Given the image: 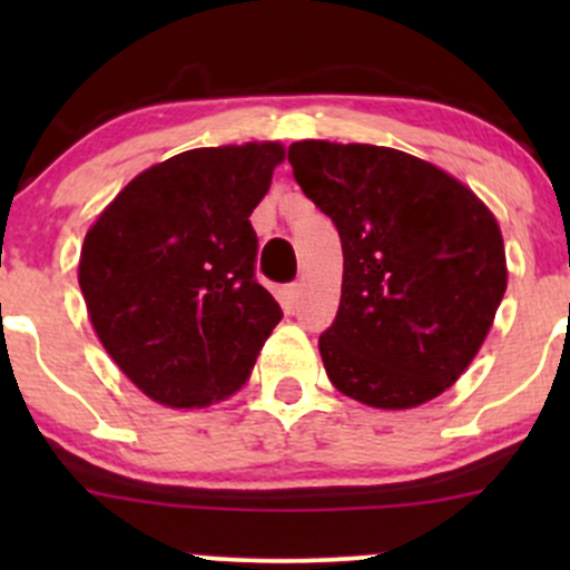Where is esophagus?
<instances>
[{"instance_id": "1", "label": "esophagus", "mask_w": 570, "mask_h": 570, "mask_svg": "<svg viewBox=\"0 0 570 570\" xmlns=\"http://www.w3.org/2000/svg\"><path fill=\"white\" fill-rule=\"evenodd\" d=\"M284 297L289 305H297L299 297H303V284H292L284 289Z\"/></svg>"}]
</instances>
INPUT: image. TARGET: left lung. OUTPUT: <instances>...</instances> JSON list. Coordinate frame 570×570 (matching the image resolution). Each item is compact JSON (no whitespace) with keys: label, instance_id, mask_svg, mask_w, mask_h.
<instances>
[{"label":"left lung","instance_id":"obj_1","mask_svg":"<svg viewBox=\"0 0 570 570\" xmlns=\"http://www.w3.org/2000/svg\"><path fill=\"white\" fill-rule=\"evenodd\" d=\"M289 163L343 244L337 318L318 337L332 385L375 410L444 394L474 362L507 292L493 212L402 149L305 139Z\"/></svg>","mask_w":570,"mask_h":570}]
</instances>
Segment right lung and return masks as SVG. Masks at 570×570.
<instances>
[{
	"mask_svg": "<svg viewBox=\"0 0 570 570\" xmlns=\"http://www.w3.org/2000/svg\"><path fill=\"white\" fill-rule=\"evenodd\" d=\"M284 158L278 141L187 149L134 176L85 233L77 278L90 324L163 407L230 399L281 322L254 281L248 217Z\"/></svg>",
	"mask_w": 570,
	"mask_h": 570,
	"instance_id": "obj_1",
	"label": "right lung"
}]
</instances>
